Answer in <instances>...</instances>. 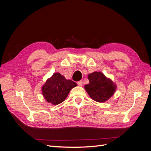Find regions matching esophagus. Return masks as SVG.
Listing matches in <instances>:
<instances>
[{
	"label": "esophagus",
	"mask_w": 151,
	"mask_h": 151,
	"mask_svg": "<svg viewBox=\"0 0 151 151\" xmlns=\"http://www.w3.org/2000/svg\"><path fill=\"white\" fill-rule=\"evenodd\" d=\"M77 84H78L79 86H83V82L82 81H80L79 82H77Z\"/></svg>",
	"instance_id": "obj_1"
}]
</instances>
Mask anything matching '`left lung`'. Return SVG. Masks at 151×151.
I'll use <instances>...</instances> for the list:
<instances>
[{
	"mask_svg": "<svg viewBox=\"0 0 151 151\" xmlns=\"http://www.w3.org/2000/svg\"><path fill=\"white\" fill-rule=\"evenodd\" d=\"M88 84L84 86V89L94 101L104 103L110 98L115 93L116 85L101 72H94L88 76Z\"/></svg>",
	"mask_w": 151,
	"mask_h": 151,
	"instance_id": "obj_1",
	"label": "left lung"
}]
</instances>
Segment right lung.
Masks as SVG:
<instances>
[{
	"label": "right lung",
	"mask_w": 151,
	"mask_h": 151,
	"mask_svg": "<svg viewBox=\"0 0 151 151\" xmlns=\"http://www.w3.org/2000/svg\"><path fill=\"white\" fill-rule=\"evenodd\" d=\"M77 86L75 82L66 79L60 73H54L42 87V92L48 103L57 105L67 97L70 90Z\"/></svg>",
	"instance_id": "obj_1"
}]
</instances>
